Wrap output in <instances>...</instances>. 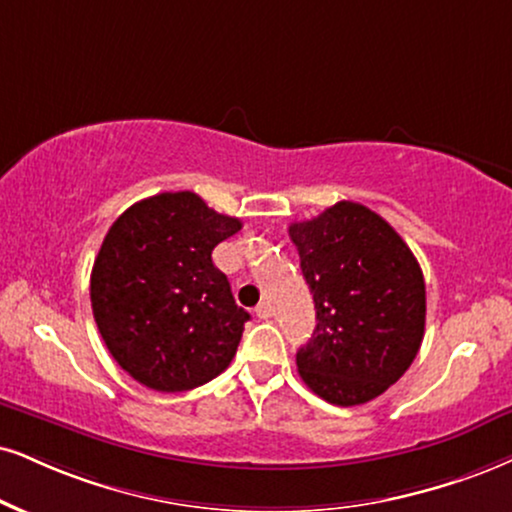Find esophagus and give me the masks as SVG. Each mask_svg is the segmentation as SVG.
Instances as JSON below:
<instances>
[{
  "mask_svg": "<svg viewBox=\"0 0 512 512\" xmlns=\"http://www.w3.org/2000/svg\"><path fill=\"white\" fill-rule=\"evenodd\" d=\"M256 315L261 320H268L270 315H273V308H270V304H266V301H263V304H258L256 306Z\"/></svg>",
  "mask_w": 512,
  "mask_h": 512,
  "instance_id": "obj_1",
  "label": "esophagus"
}]
</instances>
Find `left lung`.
I'll return each mask as SVG.
<instances>
[{"mask_svg": "<svg viewBox=\"0 0 512 512\" xmlns=\"http://www.w3.org/2000/svg\"><path fill=\"white\" fill-rule=\"evenodd\" d=\"M313 294V337L296 351L306 387L334 406H361L399 382L425 334V277L382 216L337 201L289 225Z\"/></svg>", "mask_w": 512, "mask_h": 512, "instance_id": "8db88e82", "label": "left lung"}]
</instances>
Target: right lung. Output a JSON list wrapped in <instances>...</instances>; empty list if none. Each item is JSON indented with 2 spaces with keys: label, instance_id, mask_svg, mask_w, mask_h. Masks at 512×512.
<instances>
[{
  "label": "right lung",
  "instance_id": "1",
  "mask_svg": "<svg viewBox=\"0 0 512 512\" xmlns=\"http://www.w3.org/2000/svg\"><path fill=\"white\" fill-rule=\"evenodd\" d=\"M242 230L194 192L132 204L106 232L90 277L106 349L154 391H187L235 358L249 313L213 266V249Z\"/></svg>",
  "mask_w": 512,
  "mask_h": 512
}]
</instances>
